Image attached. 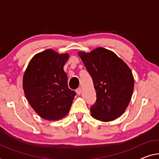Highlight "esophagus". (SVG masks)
<instances>
[{
	"instance_id": "1",
	"label": "esophagus",
	"mask_w": 159,
	"mask_h": 159,
	"mask_svg": "<svg viewBox=\"0 0 159 159\" xmlns=\"http://www.w3.org/2000/svg\"><path fill=\"white\" fill-rule=\"evenodd\" d=\"M76 92H77V94L78 95L81 94V93H82V89H81V88H78V89H77Z\"/></svg>"
}]
</instances>
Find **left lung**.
Segmentation results:
<instances>
[{"instance_id": "8db88e82", "label": "left lung", "mask_w": 159, "mask_h": 159, "mask_svg": "<svg viewBox=\"0 0 159 159\" xmlns=\"http://www.w3.org/2000/svg\"><path fill=\"white\" fill-rule=\"evenodd\" d=\"M78 55L93 80L97 100L90 108L92 116L113 121L125 111L133 94L134 80L130 68L115 53L103 48Z\"/></svg>"}]
</instances>
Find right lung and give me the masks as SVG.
Instances as JSON below:
<instances>
[{
  "mask_svg": "<svg viewBox=\"0 0 159 159\" xmlns=\"http://www.w3.org/2000/svg\"><path fill=\"white\" fill-rule=\"evenodd\" d=\"M69 55L48 49L32 58L23 75V87L29 104L42 118L50 121L67 115L76 95L69 89L63 70Z\"/></svg>",
  "mask_w": 159,
  "mask_h": 159,
  "instance_id": "add662e5",
  "label": "right lung"
}]
</instances>
